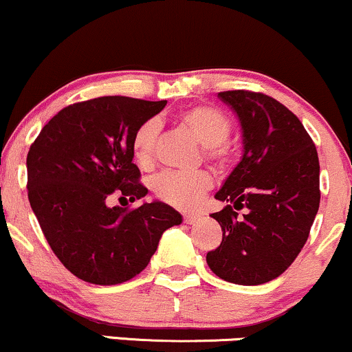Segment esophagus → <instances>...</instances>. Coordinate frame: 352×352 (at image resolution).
Wrapping results in <instances>:
<instances>
[{
  "mask_svg": "<svg viewBox=\"0 0 352 352\" xmlns=\"http://www.w3.org/2000/svg\"><path fill=\"white\" fill-rule=\"evenodd\" d=\"M183 219H184L186 224H196V222L201 221V216L199 214H194V212H186Z\"/></svg>",
  "mask_w": 352,
  "mask_h": 352,
  "instance_id": "esophagus-1",
  "label": "esophagus"
}]
</instances>
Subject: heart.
I'll return each instance as SVG.
<instances>
[{
  "mask_svg": "<svg viewBox=\"0 0 352 352\" xmlns=\"http://www.w3.org/2000/svg\"><path fill=\"white\" fill-rule=\"evenodd\" d=\"M177 120L204 144L206 158L216 164L226 163L230 155V148L226 140L232 131L229 115L212 105H196L181 111ZM158 131L160 126L155 120H148L135 130L131 138V153L142 168L151 166ZM210 186L212 179L204 171H164L153 179L151 189L164 204L177 209H191L199 202L202 194L209 191Z\"/></svg>",
  "mask_w": 352,
  "mask_h": 352,
  "instance_id": "b5f03b06",
  "label": "heart"
}]
</instances>
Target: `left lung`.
I'll list each match as a JSON object with an SVG mask.
<instances>
[{"label": "left lung", "instance_id": "left-lung-1", "mask_svg": "<svg viewBox=\"0 0 352 352\" xmlns=\"http://www.w3.org/2000/svg\"><path fill=\"white\" fill-rule=\"evenodd\" d=\"M217 97L237 115L243 153L216 194L227 202L210 214L222 242L206 260L226 282L262 285L282 275L308 241L320 208V161L308 131L283 103L249 90Z\"/></svg>", "mask_w": 352, "mask_h": 352}]
</instances>
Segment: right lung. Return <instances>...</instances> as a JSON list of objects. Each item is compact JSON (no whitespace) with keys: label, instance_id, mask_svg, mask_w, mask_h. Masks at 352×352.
I'll use <instances>...</instances> for the list:
<instances>
[{"label":"right lung","instance_id":"1","mask_svg":"<svg viewBox=\"0 0 352 352\" xmlns=\"http://www.w3.org/2000/svg\"><path fill=\"white\" fill-rule=\"evenodd\" d=\"M166 100L98 97L62 109L28 153V197L56 257L94 285H118L146 268L161 235L183 222L161 201L110 208L148 194L133 163L131 138Z\"/></svg>","mask_w":352,"mask_h":352}]
</instances>
